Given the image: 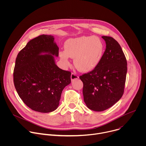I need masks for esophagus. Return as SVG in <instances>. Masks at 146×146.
Returning a JSON list of instances; mask_svg holds the SVG:
<instances>
[{"label":"esophagus","instance_id":"esophagus-1","mask_svg":"<svg viewBox=\"0 0 146 146\" xmlns=\"http://www.w3.org/2000/svg\"><path fill=\"white\" fill-rule=\"evenodd\" d=\"M78 78H79V77H78V76L77 74H74V73H72V74H71V80L72 81L78 79Z\"/></svg>","mask_w":146,"mask_h":146}]
</instances>
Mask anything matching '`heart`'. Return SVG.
Returning a JSON list of instances; mask_svg holds the SVG:
<instances>
[{
    "mask_svg": "<svg viewBox=\"0 0 146 146\" xmlns=\"http://www.w3.org/2000/svg\"><path fill=\"white\" fill-rule=\"evenodd\" d=\"M65 50L59 52V57L65 65H70V57L74 58V65L78 70L88 72L100 64L105 46L96 36H81L66 40Z\"/></svg>",
    "mask_w": 146,
    "mask_h": 146,
    "instance_id": "heart-1",
    "label": "heart"
}]
</instances>
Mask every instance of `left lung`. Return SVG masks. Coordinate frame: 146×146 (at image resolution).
<instances>
[{
    "label": "left lung",
    "mask_w": 146,
    "mask_h": 146,
    "mask_svg": "<svg viewBox=\"0 0 146 146\" xmlns=\"http://www.w3.org/2000/svg\"><path fill=\"white\" fill-rule=\"evenodd\" d=\"M102 37L106 46L100 64L92 71L80 76L84 84V102L95 111L109 109L121 98L127 73V59L119 43L110 36Z\"/></svg>",
    "instance_id": "left-lung-1"
}]
</instances>
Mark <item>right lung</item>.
<instances>
[{"instance_id":"add662e5","label":"right lung","mask_w":146,"mask_h":146,"mask_svg":"<svg viewBox=\"0 0 146 146\" xmlns=\"http://www.w3.org/2000/svg\"><path fill=\"white\" fill-rule=\"evenodd\" d=\"M59 47L54 36L42 35L30 40L19 51L14 70L16 91L32 110L47 113L55 110L71 73L56 65Z\"/></svg>"}]
</instances>
